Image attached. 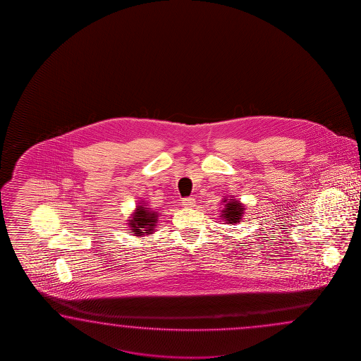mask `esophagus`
Masks as SVG:
<instances>
[{"label": "esophagus", "mask_w": 361, "mask_h": 361, "mask_svg": "<svg viewBox=\"0 0 361 361\" xmlns=\"http://www.w3.org/2000/svg\"><path fill=\"white\" fill-rule=\"evenodd\" d=\"M195 204H196V201L193 197H185V199L182 200V205L185 207H195Z\"/></svg>", "instance_id": "obj_1"}]
</instances>
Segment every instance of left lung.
Masks as SVG:
<instances>
[{
  "label": "left lung",
  "mask_w": 361,
  "mask_h": 361,
  "mask_svg": "<svg viewBox=\"0 0 361 361\" xmlns=\"http://www.w3.org/2000/svg\"><path fill=\"white\" fill-rule=\"evenodd\" d=\"M223 209L221 210V216L223 221L228 224H235L243 219V215L245 214V205L241 204L238 200L230 197L222 200Z\"/></svg>",
  "instance_id": "obj_1"
}]
</instances>
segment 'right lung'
Here are the masks:
<instances>
[{
	"label": "right lung",
	"mask_w": 361,
	"mask_h": 361,
	"mask_svg": "<svg viewBox=\"0 0 361 361\" xmlns=\"http://www.w3.org/2000/svg\"><path fill=\"white\" fill-rule=\"evenodd\" d=\"M130 215V219H128V224L134 236L140 238L145 235H152L156 231L154 228L157 226L160 215L145 201H139L135 210Z\"/></svg>",
	"instance_id": "obj_1"
}]
</instances>
